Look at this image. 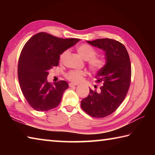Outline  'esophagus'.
Masks as SVG:
<instances>
[{
    "label": "esophagus",
    "mask_w": 155,
    "mask_h": 155,
    "mask_svg": "<svg viewBox=\"0 0 155 155\" xmlns=\"http://www.w3.org/2000/svg\"><path fill=\"white\" fill-rule=\"evenodd\" d=\"M76 85H77V84L72 83H69V87H74V86H76Z\"/></svg>",
    "instance_id": "1"
}]
</instances>
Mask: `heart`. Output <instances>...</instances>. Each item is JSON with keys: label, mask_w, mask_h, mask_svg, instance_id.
<instances>
[{"label": "heart", "mask_w": 155, "mask_h": 155, "mask_svg": "<svg viewBox=\"0 0 155 155\" xmlns=\"http://www.w3.org/2000/svg\"><path fill=\"white\" fill-rule=\"evenodd\" d=\"M78 53L87 61L89 68L94 72H98L103 69L105 61L101 57L96 56V51L92 46L87 44H83L77 48ZM68 51L61 52L59 55V61L63 62L68 55ZM86 72L83 70H70L65 74V78L74 83H78L83 80Z\"/></svg>", "instance_id": "heart-1"}]
</instances>
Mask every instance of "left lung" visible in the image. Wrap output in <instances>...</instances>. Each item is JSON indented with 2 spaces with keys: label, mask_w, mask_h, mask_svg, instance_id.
<instances>
[{
  "label": "left lung",
  "mask_w": 155,
  "mask_h": 155,
  "mask_svg": "<svg viewBox=\"0 0 155 155\" xmlns=\"http://www.w3.org/2000/svg\"><path fill=\"white\" fill-rule=\"evenodd\" d=\"M87 42L105 52L106 64L96 77L97 83H103L101 92L90 89L81 106L91 116L102 118L114 113L127 96L131 78L130 58L125 46L115 40L97 39Z\"/></svg>",
  "instance_id": "obj_1"
}]
</instances>
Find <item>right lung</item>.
<instances>
[{
    "mask_svg": "<svg viewBox=\"0 0 155 155\" xmlns=\"http://www.w3.org/2000/svg\"><path fill=\"white\" fill-rule=\"evenodd\" d=\"M79 40L41 32L31 37L23 47L18 60V80L23 95L36 111H46L59 104L69 86L65 81L53 85L48 83V71L59 65L60 54Z\"/></svg>",
    "mask_w": 155,
    "mask_h": 155,
    "instance_id": "right-lung-1",
    "label": "right lung"
}]
</instances>
